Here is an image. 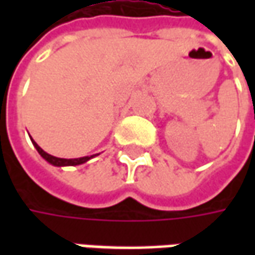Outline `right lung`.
Masks as SVG:
<instances>
[{
	"mask_svg": "<svg viewBox=\"0 0 255 255\" xmlns=\"http://www.w3.org/2000/svg\"><path fill=\"white\" fill-rule=\"evenodd\" d=\"M32 143H34L35 149L38 150V153L44 157L45 160L49 162L51 164H54V166H76V164H82V163L88 162L89 159L93 157V156H85V157H79V159H61V157H55V156H51V154L44 152L34 140H32Z\"/></svg>",
	"mask_w": 255,
	"mask_h": 255,
	"instance_id": "obj_1",
	"label": "right lung"
}]
</instances>
